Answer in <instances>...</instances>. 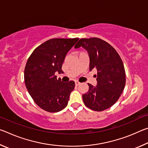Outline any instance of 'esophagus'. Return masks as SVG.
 <instances>
[{
    "label": "esophagus",
    "instance_id": "obj_1",
    "mask_svg": "<svg viewBox=\"0 0 148 148\" xmlns=\"http://www.w3.org/2000/svg\"><path fill=\"white\" fill-rule=\"evenodd\" d=\"M79 84H80V83H79V82L78 81H75V85H76V86H78Z\"/></svg>",
    "mask_w": 148,
    "mask_h": 148
}]
</instances>
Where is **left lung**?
<instances>
[{
  "label": "left lung",
  "mask_w": 148,
  "mask_h": 148,
  "mask_svg": "<svg viewBox=\"0 0 148 148\" xmlns=\"http://www.w3.org/2000/svg\"><path fill=\"white\" fill-rule=\"evenodd\" d=\"M81 46L89 53L90 71L97 70V85L88 84V91L82 95L84 102L94 111H103L113 106L123 91L126 82L123 63L116 50L101 38H82L74 47Z\"/></svg>",
  "instance_id": "obj_1"
}]
</instances>
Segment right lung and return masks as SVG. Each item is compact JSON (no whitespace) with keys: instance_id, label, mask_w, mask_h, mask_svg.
<instances>
[{"instance_id":"1","label":"right lung","mask_w":148,"mask_h":148,"mask_svg":"<svg viewBox=\"0 0 148 148\" xmlns=\"http://www.w3.org/2000/svg\"><path fill=\"white\" fill-rule=\"evenodd\" d=\"M79 38H52L40 45L27 60L25 84L34 102L42 110L57 112L68 104L75 83H63L57 79L66 53Z\"/></svg>"}]
</instances>
